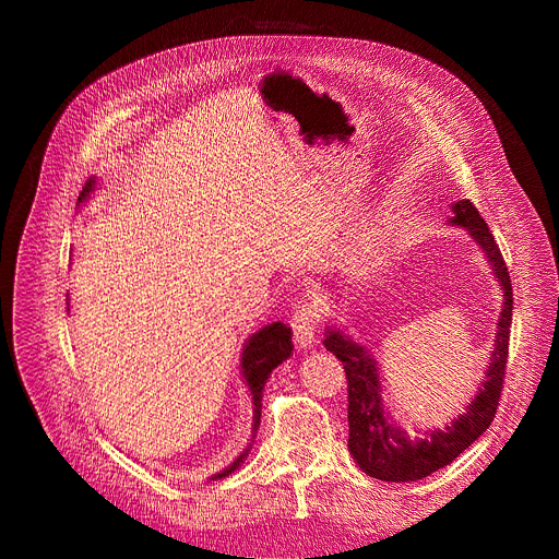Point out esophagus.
<instances>
[{
  "instance_id": "1",
  "label": "esophagus",
  "mask_w": 559,
  "mask_h": 559,
  "mask_svg": "<svg viewBox=\"0 0 559 559\" xmlns=\"http://www.w3.org/2000/svg\"><path fill=\"white\" fill-rule=\"evenodd\" d=\"M292 333L301 348H308L314 342V333L319 329V310L312 301H301L292 312Z\"/></svg>"
}]
</instances>
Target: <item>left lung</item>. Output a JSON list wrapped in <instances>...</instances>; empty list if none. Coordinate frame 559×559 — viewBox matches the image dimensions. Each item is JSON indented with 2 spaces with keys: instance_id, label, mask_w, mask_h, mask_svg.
I'll return each mask as SVG.
<instances>
[{
  "instance_id": "obj_1",
  "label": "left lung",
  "mask_w": 559,
  "mask_h": 559,
  "mask_svg": "<svg viewBox=\"0 0 559 559\" xmlns=\"http://www.w3.org/2000/svg\"><path fill=\"white\" fill-rule=\"evenodd\" d=\"M451 224L464 226L472 238L487 253L491 270L503 289V312L498 319V333L487 378L466 405V413L460 415L447 430H435L428 439H409L403 430L388 421L380 401V378L376 360L369 356V348L350 340L346 333L331 329L324 346L337 356L344 365L346 388H348V451L360 464L362 472L371 478L385 483L421 480L437 468L451 464L464 449L472 447L476 439L489 428L496 417L498 399L506 385L508 367V344L512 326V281L506 267L501 249L476 205L468 199L453 203Z\"/></svg>"
}]
</instances>
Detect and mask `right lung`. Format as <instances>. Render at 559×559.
<instances>
[{"instance_id": "1", "label": "right lung", "mask_w": 559, "mask_h": 559, "mask_svg": "<svg viewBox=\"0 0 559 559\" xmlns=\"http://www.w3.org/2000/svg\"><path fill=\"white\" fill-rule=\"evenodd\" d=\"M95 190V179H87L81 194H79V203L83 199H87V194H91ZM292 354V331L281 324V321H274V324L260 329L255 335L249 337V342L245 344V354H242V376L247 380V385L251 390V396H253V405H255V417H253V430L258 428L260 424V399H262V388L264 383H267L270 373L283 362L287 360ZM249 449L235 460L230 466H226L224 472L215 474L213 480H219L228 474H233L235 468H238L242 464V460L247 457Z\"/></svg>"}]
</instances>
